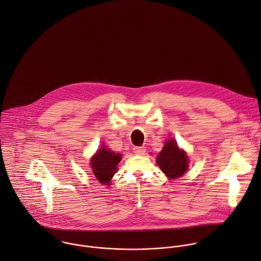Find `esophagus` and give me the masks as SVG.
Returning <instances> with one entry per match:
<instances>
[{
  "instance_id": "obj_1",
  "label": "esophagus",
  "mask_w": 261,
  "mask_h": 261,
  "mask_svg": "<svg viewBox=\"0 0 261 261\" xmlns=\"http://www.w3.org/2000/svg\"><path fill=\"white\" fill-rule=\"evenodd\" d=\"M145 150H146V149H145L144 146H134V148H133V151H134L136 154H139V155L144 154Z\"/></svg>"
}]
</instances>
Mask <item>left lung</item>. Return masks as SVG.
<instances>
[{"mask_svg":"<svg viewBox=\"0 0 261 261\" xmlns=\"http://www.w3.org/2000/svg\"><path fill=\"white\" fill-rule=\"evenodd\" d=\"M187 153L179 148L177 141L171 138L166 141L165 146L156 158V164L170 179H177L183 176L188 170Z\"/></svg>","mask_w":261,"mask_h":261,"instance_id":"left-lung-1","label":"left lung"}]
</instances>
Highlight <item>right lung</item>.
<instances>
[{"mask_svg": "<svg viewBox=\"0 0 261 261\" xmlns=\"http://www.w3.org/2000/svg\"><path fill=\"white\" fill-rule=\"evenodd\" d=\"M121 154L108 149L106 146L97 149L90 160L92 173L96 180L105 185H110V181L118 172V164L121 162Z\"/></svg>", "mask_w": 261, "mask_h": 261, "instance_id": "obj_1", "label": "right lung"}]
</instances>
